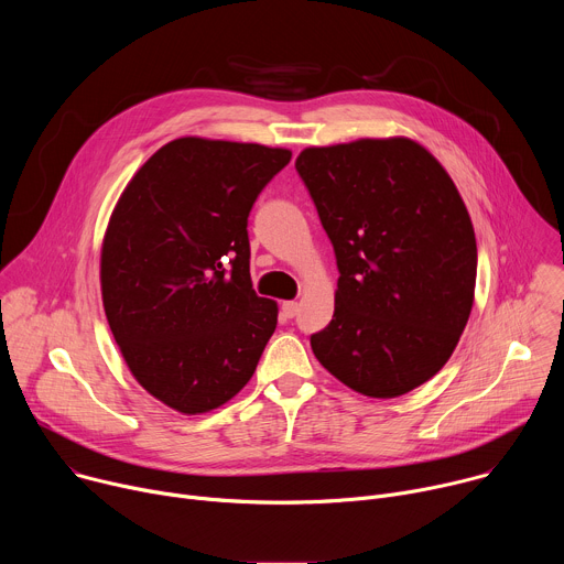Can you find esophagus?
<instances>
[{"label":"esophagus","instance_id":"34e87169","mask_svg":"<svg viewBox=\"0 0 564 564\" xmlns=\"http://www.w3.org/2000/svg\"><path fill=\"white\" fill-rule=\"evenodd\" d=\"M281 312H283L285 318H292V316H296V312H299V303H296V301H283Z\"/></svg>","mask_w":564,"mask_h":564}]
</instances>
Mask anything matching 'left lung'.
I'll list each match as a JSON object with an SVG mask.
<instances>
[{
  "mask_svg": "<svg viewBox=\"0 0 564 564\" xmlns=\"http://www.w3.org/2000/svg\"><path fill=\"white\" fill-rule=\"evenodd\" d=\"M294 165L339 268L314 357L366 397L411 392L451 359L475 299L477 243L455 183L404 135L307 147Z\"/></svg>",
  "mask_w": 564,
  "mask_h": 564,
  "instance_id": "8db88e82",
  "label": "left lung"
}]
</instances>
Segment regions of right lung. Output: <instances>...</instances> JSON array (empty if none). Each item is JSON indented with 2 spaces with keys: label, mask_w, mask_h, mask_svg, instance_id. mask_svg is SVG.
Instances as JSON below:
<instances>
[{
  "label": "right lung",
  "mask_w": 564,
  "mask_h": 564,
  "mask_svg": "<svg viewBox=\"0 0 564 564\" xmlns=\"http://www.w3.org/2000/svg\"><path fill=\"white\" fill-rule=\"evenodd\" d=\"M292 151L185 135L120 194L100 252L102 305L135 381L183 415L243 388L279 305L252 290L248 216Z\"/></svg>",
  "instance_id": "add662e5"
}]
</instances>
